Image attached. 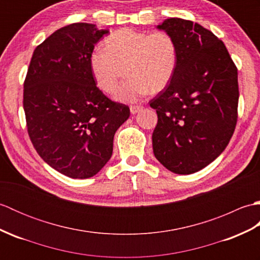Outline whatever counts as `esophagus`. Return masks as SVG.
Returning a JSON list of instances; mask_svg holds the SVG:
<instances>
[{
	"label": "esophagus",
	"instance_id": "1",
	"mask_svg": "<svg viewBox=\"0 0 260 260\" xmlns=\"http://www.w3.org/2000/svg\"><path fill=\"white\" fill-rule=\"evenodd\" d=\"M129 109H131V113L133 114V115H135V114H137L139 112H141V110L143 109V106H139V105H134V106H131Z\"/></svg>",
	"mask_w": 260,
	"mask_h": 260
}]
</instances>
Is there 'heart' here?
<instances>
[{
    "instance_id": "obj_1",
    "label": "heart",
    "mask_w": 260,
    "mask_h": 260,
    "mask_svg": "<svg viewBox=\"0 0 260 260\" xmlns=\"http://www.w3.org/2000/svg\"><path fill=\"white\" fill-rule=\"evenodd\" d=\"M106 50L93 51L89 67L97 86L113 93L125 73L128 76L115 98L123 103L139 102L148 92L169 85L178 64V48L167 32L136 31L128 27L113 32L105 41Z\"/></svg>"
}]
</instances>
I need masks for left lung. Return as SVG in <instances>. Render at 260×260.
<instances>
[{"instance_id":"8db88e82","label":"left lung","mask_w":260,"mask_h":260,"mask_svg":"<svg viewBox=\"0 0 260 260\" xmlns=\"http://www.w3.org/2000/svg\"><path fill=\"white\" fill-rule=\"evenodd\" d=\"M156 29L173 37L178 64L150 102L158 118L153 152L171 172L192 174L213 162L234 134L238 73L223 42L202 25L171 18Z\"/></svg>"}]
</instances>
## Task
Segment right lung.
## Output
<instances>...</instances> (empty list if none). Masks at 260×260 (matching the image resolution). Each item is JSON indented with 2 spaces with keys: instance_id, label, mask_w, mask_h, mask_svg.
<instances>
[{
  "instance_id": "right-lung-1",
  "label": "right lung",
  "mask_w": 260,
  "mask_h": 260,
  "mask_svg": "<svg viewBox=\"0 0 260 260\" xmlns=\"http://www.w3.org/2000/svg\"><path fill=\"white\" fill-rule=\"evenodd\" d=\"M96 24L74 23L36 48L24 80L27 133L43 161L73 179L96 175L113 154L114 135L129 117L126 105L98 89L89 57L108 35Z\"/></svg>"
}]
</instances>
